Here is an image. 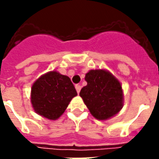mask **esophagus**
<instances>
[{
  "label": "esophagus",
  "instance_id": "1",
  "mask_svg": "<svg viewBox=\"0 0 159 159\" xmlns=\"http://www.w3.org/2000/svg\"><path fill=\"white\" fill-rule=\"evenodd\" d=\"M75 87H76V90H77V93H79L80 91H81V88H82V87H81V85L77 84V85H76V86H75Z\"/></svg>",
  "mask_w": 159,
  "mask_h": 159
}]
</instances>
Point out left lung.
<instances>
[{
	"instance_id": "obj_1",
	"label": "left lung",
	"mask_w": 159,
	"mask_h": 159,
	"mask_svg": "<svg viewBox=\"0 0 159 159\" xmlns=\"http://www.w3.org/2000/svg\"><path fill=\"white\" fill-rule=\"evenodd\" d=\"M87 85L80 97L90 112L97 120H107L123 107V91L120 83L106 70H91L85 77Z\"/></svg>"
}]
</instances>
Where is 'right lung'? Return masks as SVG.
Segmentation results:
<instances>
[{"label": "right lung", "mask_w": 159, "mask_h": 159, "mask_svg": "<svg viewBox=\"0 0 159 159\" xmlns=\"http://www.w3.org/2000/svg\"><path fill=\"white\" fill-rule=\"evenodd\" d=\"M77 95L69 77L53 71L41 76L34 83L31 103L37 114L49 120H56Z\"/></svg>", "instance_id": "add662e5"}]
</instances>
